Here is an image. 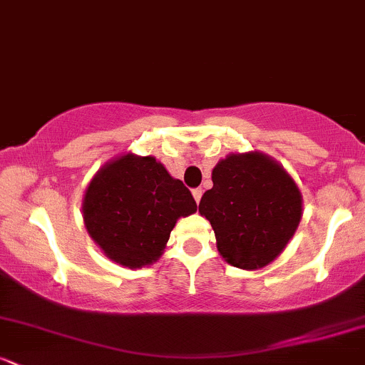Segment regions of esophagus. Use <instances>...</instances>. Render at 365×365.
<instances>
[{"label": "esophagus", "mask_w": 365, "mask_h": 365, "mask_svg": "<svg viewBox=\"0 0 365 365\" xmlns=\"http://www.w3.org/2000/svg\"><path fill=\"white\" fill-rule=\"evenodd\" d=\"M202 194H204V190H202V188H194V190H192V195H194L195 202H199V200H200V197H202Z\"/></svg>", "instance_id": "esophagus-1"}]
</instances>
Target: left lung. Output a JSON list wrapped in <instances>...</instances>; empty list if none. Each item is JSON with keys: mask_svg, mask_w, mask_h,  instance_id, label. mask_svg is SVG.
I'll return each mask as SVG.
<instances>
[{"mask_svg": "<svg viewBox=\"0 0 365 365\" xmlns=\"http://www.w3.org/2000/svg\"><path fill=\"white\" fill-rule=\"evenodd\" d=\"M199 212L209 220L223 259L240 269L274 261L302 217V195L283 166L266 154H230L212 170Z\"/></svg>", "mask_w": 365, "mask_h": 365, "instance_id": "left-lung-1", "label": "left lung"}]
</instances>
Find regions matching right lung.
<instances>
[{
	"mask_svg": "<svg viewBox=\"0 0 365 365\" xmlns=\"http://www.w3.org/2000/svg\"><path fill=\"white\" fill-rule=\"evenodd\" d=\"M83 223L111 261L142 267L158 261L178 217L197 211L190 190L153 156L106 163L87 187Z\"/></svg>",
	"mask_w": 365,
	"mask_h": 365,
	"instance_id": "obj_1",
	"label": "right lung"
}]
</instances>
